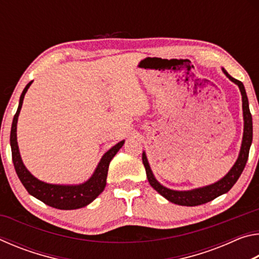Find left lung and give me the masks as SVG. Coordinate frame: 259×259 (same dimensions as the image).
I'll list each match as a JSON object with an SVG mask.
<instances>
[{"label": "left lung", "instance_id": "left-lung-1", "mask_svg": "<svg viewBox=\"0 0 259 259\" xmlns=\"http://www.w3.org/2000/svg\"><path fill=\"white\" fill-rule=\"evenodd\" d=\"M223 73L230 78V80L235 83L239 87L241 96H242V111H243V137L242 143H241V148L238 159H236L235 163L232 166L231 170L227 172L224 177L219 179L218 182L210 184V185L193 188V190L188 191H176L170 190V188L165 187L156 181V178L148 163L146 153L143 152V163L145 166L146 175L148 183L154 190L161 194L163 198H165L170 202L179 205H186V207H194V205H200L203 203H207L209 201H212L213 199L218 198L219 195L225 194L229 192L234 184L238 182L239 177L242 174L245 163H247L249 150H250L251 143H252V117L250 109H249V102L247 94H245V89L243 83L236 80V78L232 77L229 73H227L224 68H222Z\"/></svg>", "mask_w": 259, "mask_h": 259}]
</instances>
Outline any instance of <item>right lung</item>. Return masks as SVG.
Instances as JSON below:
<instances>
[{
  "mask_svg": "<svg viewBox=\"0 0 259 259\" xmlns=\"http://www.w3.org/2000/svg\"><path fill=\"white\" fill-rule=\"evenodd\" d=\"M32 83L33 81H30L21 93L18 109L15 114L11 125L10 145L16 172L18 175L21 184L25 186L30 195H33L34 198L42 201L43 203L50 205L52 208L60 210H73L85 207V205L93 202L104 191L105 186H106L109 162L112 161L120 148L123 146L124 140H121L120 143H117L116 145H114L105 153L102 159H100L98 165L96 166L94 174L84 183L76 184V185H60V184H49L42 182L36 177H34L25 166L23 160H21L18 142H17V122H18L20 109L23 106L24 97Z\"/></svg>",
  "mask_w": 259,
  "mask_h": 259,
  "instance_id": "right-lung-1",
  "label": "right lung"
}]
</instances>
